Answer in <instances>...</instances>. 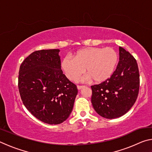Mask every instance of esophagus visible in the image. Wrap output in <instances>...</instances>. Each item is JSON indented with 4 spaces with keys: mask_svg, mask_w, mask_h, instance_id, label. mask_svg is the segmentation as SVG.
I'll return each instance as SVG.
<instances>
[{
    "mask_svg": "<svg viewBox=\"0 0 152 152\" xmlns=\"http://www.w3.org/2000/svg\"><path fill=\"white\" fill-rule=\"evenodd\" d=\"M84 87V86H77V88H78V90H80L82 88H83Z\"/></svg>",
    "mask_w": 152,
    "mask_h": 152,
    "instance_id": "esophagus-1",
    "label": "esophagus"
}]
</instances>
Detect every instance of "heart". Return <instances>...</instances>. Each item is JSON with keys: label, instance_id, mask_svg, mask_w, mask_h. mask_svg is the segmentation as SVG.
<instances>
[{"label": "heart", "instance_id": "1", "mask_svg": "<svg viewBox=\"0 0 152 152\" xmlns=\"http://www.w3.org/2000/svg\"><path fill=\"white\" fill-rule=\"evenodd\" d=\"M117 53L112 48H86L78 50L74 58L66 56L61 66L66 76L76 81L84 72L94 83H101L109 79L115 70Z\"/></svg>", "mask_w": 152, "mask_h": 152}]
</instances>
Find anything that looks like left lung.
Here are the masks:
<instances>
[{
	"label": "left lung",
	"mask_w": 152,
	"mask_h": 152,
	"mask_svg": "<svg viewBox=\"0 0 152 152\" xmlns=\"http://www.w3.org/2000/svg\"><path fill=\"white\" fill-rule=\"evenodd\" d=\"M91 102L101 117L115 119L129 111L137 100L140 73L134 57L119 47V61L109 79L91 86Z\"/></svg>",
	"instance_id": "8db88e82"
}]
</instances>
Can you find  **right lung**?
I'll return each mask as SVG.
<instances>
[{"instance_id":"add662e5","label":"right lung","mask_w":152,"mask_h":152,"mask_svg":"<svg viewBox=\"0 0 152 152\" xmlns=\"http://www.w3.org/2000/svg\"><path fill=\"white\" fill-rule=\"evenodd\" d=\"M60 50L35 51L23 61L18 86L23 103L33 116L50 125L70 116L78 94L76 86L61 69Z\"/></svg>"}]
</instances>
